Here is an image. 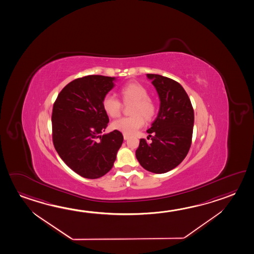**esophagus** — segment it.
I'll use <instances>...</instances> for the list:
<instances>
[{
    "label": "esophagus",
    "mask_w": 254,
    "mask_h": 254,
    "mask_svg": "<svg viewBox=\"0 0 254 254\" xmlns=\"http://www.w3.org/2000/svg\"><path fill=\"white\" fill-rule=\"evenodd\" d=\"M129 138V135H127V134H124V138H125V140H126V139H128Z\"/></svg>",
    "instance_id": "esophagus-1"
}]
</instances>
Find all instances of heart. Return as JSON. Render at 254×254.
I'll use <instances>...</instances> for the list:
<instances>
[{
  "instance_id": "1",
  "label": "heart",
  "mask_w": 254,
  "mask_h": 254,
  "mask_svg": "<svg viewBox=\"0 0 254 254\" xmlns=\"http://www.w3.org/2000/svg\"><path fill=\"white\" fill-rule=\"evenodd\" d=\"M121 97L124 102H133L130 108L132 116L122 117L113 122V129L130 135L144 125V118L151 121L156 113V104L148 97V90L138 82H129L122 87ZM102 108L108 116L116 118L122 112V102L115 96L106 95L102 99Z\"/></svg>"
}]
</instances>
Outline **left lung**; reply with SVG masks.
Returning <instances> with one entry per match:
<instances>
[{"label":"left lung","mask_w":254,"mask_h":254,"mask_svg":"<svg viewBox=\"0 0 254 254\" xmlns=\"http://www.w3.org/2000/svg\"><path fill=\"white\" fill-rule=\"evenodd\" d=\"M159 95L160 109L147 133L150 143L139 140L136 157L142 167L165 173L184 160L192 143L193 109L189 95L179 82L159 74L147 73Z\"/></svg>","instance_id":"obj_1"}]
</instances>
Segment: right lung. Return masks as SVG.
<instances>
[{"instance_id": "1", "label": "right lung", "mask_w": 254, "mask_h": 254, "mask_svg": "<svg viewBox=\"0 0 254 254\" xmlns=\"http://www.w3.org/2000/svg\"><path fill=\"white\" fill-rule=\"evenodd\" d=\"M115 77L87 75L63 88L52 109V141L61 159L86 179H98L112 169L124 137L119 130L100 135L108 126L102 99Z\"/></svg>"}]
</instances>
